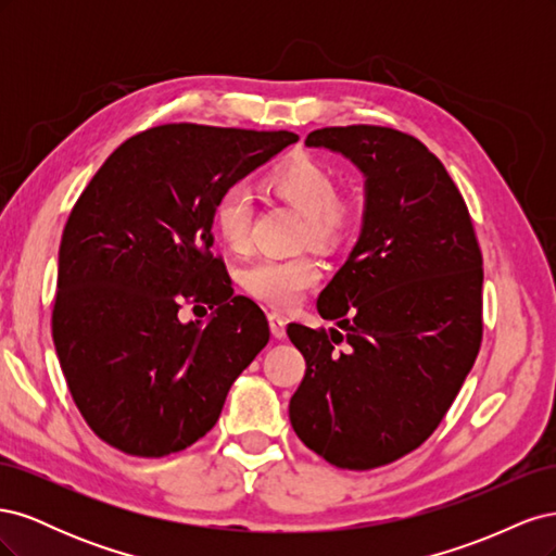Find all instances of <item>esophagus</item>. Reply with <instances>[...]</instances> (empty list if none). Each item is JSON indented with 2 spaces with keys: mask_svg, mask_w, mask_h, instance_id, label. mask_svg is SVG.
I'll list each match as a JSON object with an SVG mask.
<instances>
[{
  "mask_svg": "<svg viewBox=\"0 0 556 556\" xmlns=\"http://www.w3.org/2000/svg\"><path fill=\"white\" fill-rule=\"evenodd\" d=\"M285 325H288V319L280 313H268V327H271V333L276 339H285Z\"/></svg>",
  "mask_w": 556,
  "mask_h": 556,
  "instance_id": "obj_1",
  "label": "esophagus"
}]
</instances>
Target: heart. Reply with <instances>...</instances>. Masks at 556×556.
I'll return each instance as SVG.
<instances>
[{
  "instance_id": "1",
  "label": "heart",
  "mask_w": 556,
  "mask_h": 556,
  "mask_svg": "<svg viewBox=\"0 0 556 556\" xmlns=\"http://www.w3.org/2000/svg\"><path fill=\"white\" fill-rule=\"evenodd\" d=\"M268 188L306 217L304 239L317 245L343 241L357 220V206L336 194V176L327 164L313 157H294L268 174ZM215 231L229 250L250 243L252 197L245 185H231L215 201ZM323 276L313 255L257 257L243 266L241 285L274 308H290Z\"/></svg>"
}]
</instances>
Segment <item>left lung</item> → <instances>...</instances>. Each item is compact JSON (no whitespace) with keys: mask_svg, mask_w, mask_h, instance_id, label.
Returning <instances> with one entry per match:
<instances>
[{"mask_svg":"<svg viewBox=\"0 0 556 556\" xmlns=\"http://www.w3.org/2000/svg\"><path fill=\"white\" fill-rule=\"evenodd\" d=\"M306 146L341 153L364 174V215L317 299L341 331L288 327L306 359L290 422L329 464L368 470L422 445L473 368L482 255L457 185L410 134L325 127Z\"/></svg>","mask_w":556,"mask_h":556,"instance_id":"8db88e82","label":"left lung"}]
</instances>
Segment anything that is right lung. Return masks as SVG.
I'll return each instance as SVG.
<instances>
[{
	"mask_svg": "<svg viewBox=\"0 0 556 556\" xmlns=\"http://www.w3.org/2000/svg\"><path fill=\"white\" fill-rule=\"evenodd\" d=\"M296 141L160 125L115 148L78 197L60 243L53 341L80 415L109 445L134 457L190 447L268 343L264 313L213 257V211ZM182 300L214 313L180 324Z\"/></svg>",
	"mask_w": 556,
	"mask_h": 556,
	"instance_id": "add662e5",
	"label": "right lung"
}]
</instances>
